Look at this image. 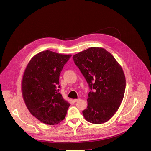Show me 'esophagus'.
Returning <instances> with one entry per match:
<instances>
[{"mask_svg":"<svg viewBox=\"0 0 151 151\" xmlns=\"http://www.w3.org/2000/svg\"><path fill=\"white\" fill-rule=\"evenodd\" d=\"M80 98H77V99H74V100H73V101L74 102H77V101H78L79 100H80Z\"/></svg>","mask_w":151,"mask_h":151,"instance_id":"34e87169","label":"esophagus"}]
</instances>
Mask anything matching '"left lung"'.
I'll list each match as a JSON object with an SVG mask.
<instances>
[{"label": "left lung", "mask_w": 151, "mask_h": 151, "mask_svg": "<svg viewBox=\"0 0 151 151\" xmlns=\"http://www.w3.org/2000/svg\"><path fill=\"white\" fill-rule=\"evenodd\" d=\"M73 60L90 89L88 106L83 111L86 121L102 124L112 117L123 101L126 77L120 65L102 47H91L74 55Z\"/></svg>", "instance_id": "obj_1"}]
</instances>
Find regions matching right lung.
<instances>
[{
    "mask_svg": "<svg viewBox=\"0 0 151 151\" xmlns=\"http://www.w3.org/2000/svg\"><path fill=\"white\" fill-rule=\"evenodd\" d=\"M71 55L41 52L29 60L22 78V96L31 114L40 122L55 125L65 119L70 104L58 86L59 76Z\"/></svg>",
    "mask_w": 151,
    "mask_h": 151,
    "instance_id": "right-lung-1",
    "label": "right lung"
}]
</instances>
